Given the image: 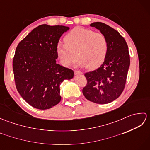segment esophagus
Listing matches in <instances>:
<instances>
[{
    "mask_svg": "<svg viewBox=\"0 0 150 150\" xmlns=\"http://www.w3.org/2000/svg\"><path fill=\"white\" fill-rule=\"evenodd\" d=\"M75 75H82V72L79 71H75Z\"/></svg>",
    "mask_w": 150,
    "mask_h": 150,
    "instance_id": "obj_1",
    "label": "esophagus"
}]
</instances>
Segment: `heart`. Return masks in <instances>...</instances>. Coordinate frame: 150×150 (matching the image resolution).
<instances>
[{
    "label": "heart",
    "mask_w": 150,
    "mask_h": 150,
    "mask_svg": "<svg viewBox=\"0 0 150 150\" xmlns=\"http://www.w3.org/2000/svg\"><path fill=\"white\" fill-rule=\"evenodd\" d=\"M66 42L57 44L56 52L62 64L65 66L75 60L77 65L93 69L100 66L106 58L108 43L103 34L83 28H76L67 35Z\"/></svg>",
    "instance_id": "obj_1"
}]
</instances>
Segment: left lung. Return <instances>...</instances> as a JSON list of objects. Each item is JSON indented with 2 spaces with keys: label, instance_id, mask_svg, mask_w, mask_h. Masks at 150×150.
I'll list each match as a JSON object with an SVG mask.
<instances>
[{
  "label": "left lung",
  "instance_id": "8db88e82",
  "mask_svg": "<svg viewBox=\"0 0 150 150\" xmlns=\"http://www.w3.org/2000/svg\"><path fill=\"white\" fill-rule=\"evenodd\" d=\"M90 26L106 37L108 49L99 68L84 74L87 84L82 93L86 98L94 103L108 104L117 99L125 86L130 64L128 47L123 37L108 25L96 22Z\"/></svg>",
  "mask_w": 150,
  "mask_h": 150
}]
</instances>
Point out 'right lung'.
Wrapping results in <instances>:
<instances>
[{"label":"right lung","instance_id":"right-lung-1","mask_svg":"<svg viewBox=\"0 0 150 150\" xmlns=\"http://www.w3.org/2000/svg\"><path fill=\"white\" fill-rule=\"evenodd\" d=\"M64 26L42 24L34 28L16 48L13 70L17 90L33 108L47 110L61 100L60 85L74 76L71 69L57 64L56 46Z\"/></svg>","mask_w":150,"mask_h":150}]
</instances>
